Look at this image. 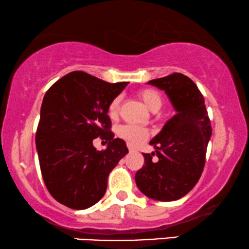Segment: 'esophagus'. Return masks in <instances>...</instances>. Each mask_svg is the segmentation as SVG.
Returning a JSON list of instances; mask_svg holds the SVG:
<instances>
[{"instance_id":"34e87169","label":"esophagus","mask_w":249,"mask_h":249,"mask_svg":"<svg viewBox=\"0 0 249 249\" xmlns=\"http://www.w3.org/2000/svg\"><path fill=\"white\" fill-rule=\"evenodd\" d=\"M128 148H129V151H130V152H131V151H135V147L131 146L130 144H128Z\"/></svg>"}]
</instances>
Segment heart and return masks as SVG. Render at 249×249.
<instances>
[{
    "instance_id": "1",
    "label": "heart",
    "mask_w": 249,
    "mask_h": 249,
    "mask_svg": "<svg viewBox=\"0 0 249 249\" xmlns=\"http://www.w3.org/2000/svg\"><path fill=\"white\" fill-rule=\"evenodd\" d=\"M138 96L142 99V102L144 103L145 106L150 109L151 112H157L158 109L161 107L162 105V98H161V95L157 91L156 89L153 88H145L142 89L138 91ZM120 102L121 97L117 96L109 102L107 106V113L109 118L114 119L117 118L119 113V107H120ZM119 136L124 138L128 142L129 144L131 145H140L143 143V142L146 141L148 137V130L144 128L137 127V125H131V124H124L121 125L118 130Z\"/></svg>"
}]
</instances>
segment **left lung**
I'll list each match as a JSON object with an SVG mask.
<instances>
[{"mask_svg":"<svg viewBox=\"0 0 249 249\" xmlns=\"http://www.w3.org/2000/svg\"><path fill=\"white\" fill-rule=\"evenodd\" d=\"M163 90L176 114L150 142L156 152L144 153V166L135 175L141 192L159 201H174L191 191L201 176L212 136L211 120L198 87L182 73L151 80ZM157 154L160 160L153 163Z\"/></svg>","mask_w":249,"mask_h":249,"instance_id":"left-lung-1","label":"left lung"}]
</instances>
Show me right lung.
I'll use <instances>...</instances> for the list:
<instances>
[{
  "label": "right lung",
  "mask_w": 249,
  "mask_h": 249,
  "mask_svg": "<svg viewBox=\"0 0 249 249\" xmlns=\"http://www.w3.org/2000/svg\"><path fill=\"white\" fill-rule=\"evenodd\" d=\"M127 85L74 71L44 95L35 144L44 184L61 205L86 209L98 202L109 173L128 153L125 142L114 138L107 115L109 102ZM97 137L109 142L106 150L93 147Z\"/></svg>",
  "instance_id": "add662e5"
}]
</instances>
